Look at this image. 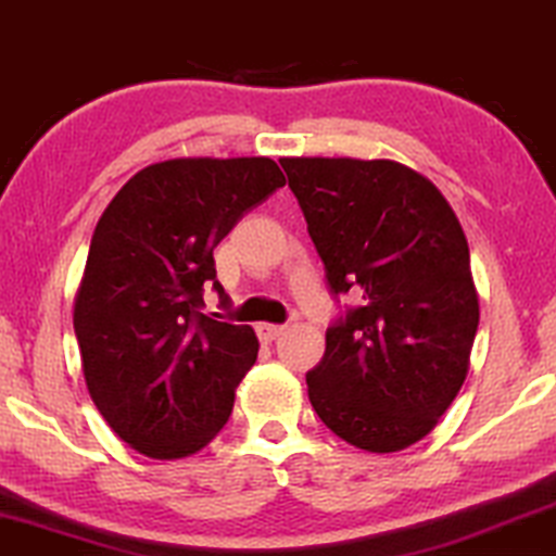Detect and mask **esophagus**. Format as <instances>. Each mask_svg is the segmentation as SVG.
I'll return each instance as SVG.
<instances>
[{"instance_id": "obj_1", "label": "esophagus", "mask_w": 556, "mask_h": 556, "mask_svg": "<svg viewBox=\"0 0 556 556\" xmlns=\"http://www.w3.org/2000/svg\"><path fill=\"white\" fill-rule=\"evenodd\" d=\"M283 330H286L283 325H270V321H260V325H257V334H260V340H263V342L278 340L280 334H283Z\"/></svg>"}]
</instances>
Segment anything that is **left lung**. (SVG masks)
<instances>
[{
  "label": "left lung",
  "instance_id": "obj_1",
  "mask_svg": "<svg viewBox=\"0 0 556 556\" xmlns=\"http://www.w3.org/2000/svg\"><path fill=\"white\" fill-rule=\"evenodd\" d=\"M334 296L355 291L306 374L319 420L392 454L435 428L469 371L479 325L469 244L441 190L392 160L286 156Z\"/></svg>",
  "mask_w": 556,
  "mask_h": 556
}]
</instances>
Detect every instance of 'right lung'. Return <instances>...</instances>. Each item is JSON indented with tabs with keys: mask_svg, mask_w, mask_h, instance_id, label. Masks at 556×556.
<instances>
[{
	"mask_svg": "<svg viewBox=\"0 0 556 556\" xmlns=\"http://www.w3.org/2000/svg\"><path fill=\"white\" fill-rule=\"evenodd\" d=\"M267 156H182L136 173L108 203L74 299L81 371L113 433L149 458L214 441L260 342L250 325L203 314L214 250L283 188Z\"/></svg>",
	"mask_w": 556,
	"mask_h": 556,
	"instance_id": "add662e5",
	"label": "right lung"
}]
</instances>
